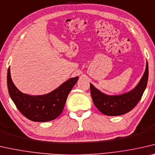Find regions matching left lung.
<instances>
[{
	"instance_id": "obj_1",
	"label": "left lung",
	"mask_w": 155,
	"mask_h": 155,
	"mask_svg": "<svg viewBox=\"0 0 155 155\" xmlns=\"http://www.w3.org/2000/svg\"><path fill=\"white\" fill-rule=\"evenodd\" d=\"M148 80V64L145 66V72L134 88L120 94H107L96 88L92 84L91 93L94 104L103 114L116 116L127 114L132 110L140 100L146 88Z\"/></svg>"
}]
</instances>
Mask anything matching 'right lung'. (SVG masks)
Returning <instances> with one entry per match:
<instances>
[{"mask_svg":"<svg viewBox=\"0 0 155 155\" xmlns=\"http://www.w3.org/2000/svg\"><path fill=\"white\" fill-rule=\"evenodd\" d=\"M78 77L69 78L51 92L41 95H31L21 92L12 80L8 68L7 82L10 96L18 110L34 122H48L55 120L63 112L67 98Z\"/></svg>","mask_w":155,"mask_h":155,"instance_id":"1","label":"right lung"}]
</instances>
